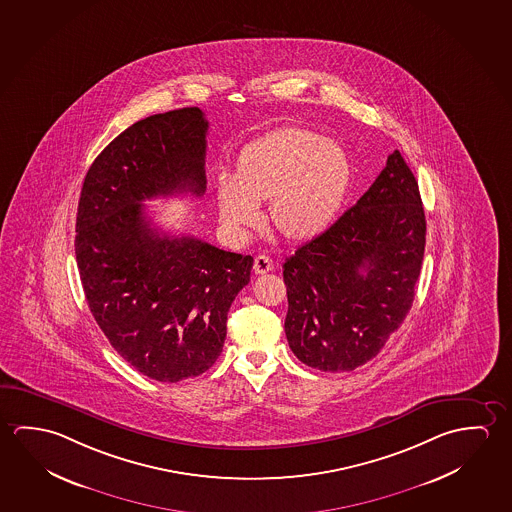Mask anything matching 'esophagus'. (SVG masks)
<instances>
[{
    "mask_svg": "<svg viewBox=\"0 0 512 512\" xmlns=\"http://www.w3.org/2000/svg\"><path fill=\"white\" fill-rule=\"evenodd\" d=\"M253 269H255V273L257 275H264V273H269L271 269H273V260L269 259L268 255H264V253H260L253 260Z\"/></svg>",
    "mask_w": 512,
    "mask_h": 512,
    "instance_id": "34e87169",
    "label": "esophagus"
}]
</instances>
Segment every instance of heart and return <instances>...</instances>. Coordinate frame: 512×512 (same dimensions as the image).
<instances>
[{
  "mask_svg": "<svg viewBox=\"0 0 512 512\" xmlns=\"http://www.w3.org/2000/svg\"><path fill=\"white\" fill-rule=\"evenodd\" d=\"M352 182V164L341 144L287 126L248 144L237 175L216 178L219 221L235 241H244L260 221L259 203L289 239L319 234L336 218Z\"/></svg>",
  "mask_w": 512,
  "mask_h": 512,
  "instance_id": "1",
  "label": "heart"
}]
</instances>
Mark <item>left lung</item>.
<instances>
[{
	"label": "left lung",
	"mask_w": 512,
	"mask_h": 512,
	"mask_svg": "<svg viewBox=\"0 0 512 512\" xmlns=\"http://www.w3.org/2000/svg\"><path fill=\"white\" fill-rule=\"evenodd\" d=\"M425 235L418 182L394 150L359 202L285 259L294 355L332 373L377 357L411 310Z\"/></svg>",
	"instance_id": "1"
}]
</instances>
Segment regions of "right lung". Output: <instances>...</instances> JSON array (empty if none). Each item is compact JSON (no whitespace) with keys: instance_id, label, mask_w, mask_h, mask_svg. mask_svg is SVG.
<instances>
[{"instance_id":"1","label":"right lung","mask_w":512,"mask_h":512,"mask_svg":"<svg viewBox=\"0 0 512 512\" xmlns=\"http://www.w3.org/2000/svg\"><path fill=\"white\" fill-rule=\"evenodd\" d=\"M207 128L198 107L128 126L87 171L76 214V262L96 323L130 366L171 384L216 362L253 266L252 255L164 234L146 216L144 200L205 193Z\"/></svg>"}]
</instances>
